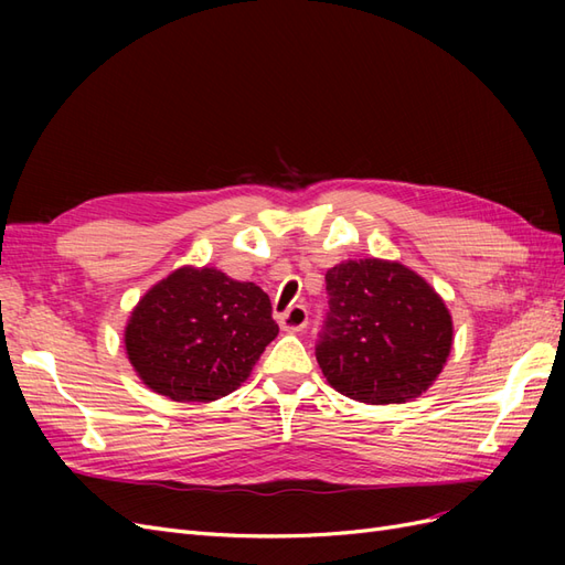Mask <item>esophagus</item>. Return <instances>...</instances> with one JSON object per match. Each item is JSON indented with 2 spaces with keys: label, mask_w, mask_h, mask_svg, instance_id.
Masks as SVG:
<instances>
[{
  "label": "esophagus",
  "mask_w": 565,
  "mask_h": 565,
  "mask_svg": "<svg viewBox=\"0 0 565 565\" xmlns=\"http://www.w3.org/2000/svg\"><path fill=\"white\" fill-rule=\"evenodd\" d=\"M278 322L282 332H301L309 324V311H306V306H292L280 316Z\"/></svg>",
  "instance_id": "1"
}]
</instances>
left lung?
<instances>
[{"label":"left lung","instance_id":"obj_1","mask_svg":"<svg viewBox=\"0 0 565 565\" xmlns=\"http://www.w3.org/2000/svg\"><path fill=\"white\" fill-rule=\"evenodd\" d=\"M330 313L318 365L341 396L388 405L429 388L452 349L446 301L413 268L388 259H349L324 273Z\"/></svg>","mask_w":565,"mask_h":565}]
</instances>
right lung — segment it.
I'll return each mask as SVG.
<instances>
[{
	"mask_svg": "<svg viewBox=\"0 0 565 565\" xmlns=\"http://www.w3.org/2000/svg\"><path fill=\"white\" fill-rule=\"evenodd\" d=\"M259 285L181 266L134 306L125 351L139 380L177 403H212L241 386L278 337Z\"/></svg>",
	"mask_w": 565,
	"mask_h": 565,
	"instance_id": "1",
	"label": "right lung"
}]
</instances>
